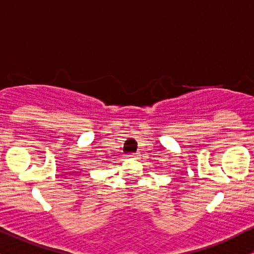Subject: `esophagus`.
Wrapping results in <instances>:
<instances>
[{"label":"esophagus","mask_w":254,"mask_h":254,"mask_svg":"<svg viewBox=\"0 0 254 254\" xmlns=\"http://www.w3.org/2000/svg\"><path fill=\"white\" fill-rule=\"evenodd\" d=\"M127 157L131 158V160H137L140 157L139 153H131V155H127Z\"/></svg>","instance_id":"esophagus-1"}]
</instances>
